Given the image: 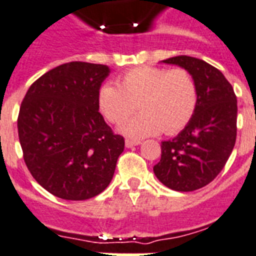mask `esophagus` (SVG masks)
<instances>
[{"label": "esophagus", "mask_w": 256, "mask_h": 256, "mask_svg": "<svg viewBox=\"0 0 256 256\" xmlns=\"http://www.w3.org/2000/svg\"><path fill=\"white\" fill-rule=\"evenodd\" d=\"M124 144H126V147H128V148H130V147H134V146H138V144H140V140H135V139H126V140H124Z\"/></svg>", "instance_id": "1"}]
</instances>
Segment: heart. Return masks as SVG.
Returning <instances> with one entry per match:
<instances>
[{"label":"heart","instance_id":"b5f03b06","mask_svg":"<svg viewBox=\"0 0 256 256\" xmlns=\"http://www.w3.org/2000/svg\"><path fill=\"white\" fill-rule=\"evenodd\" d=\"M197 86L186 70L142 67L126 70L117 85L106 82L98 90V109L112 124H121L138 108L140 113L122 124L132 138L172 135L186 128L197 106Z\"/></svg>","mask_w":256,"mask_h":256}]
</instances>
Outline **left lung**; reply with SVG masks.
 I'll return each instance as SVG.
<instances>
[{"label": "left lung", "mask_w": 256, "mask_h": 256, "mask_svg": "<svg viewBox=\"0 0 256 256\" xmlns=\"http://www.w3.org/2000/svg\"><path fill=\"white\" fill-rule=\"evenodd\" d=\"M192 74L197 106L184 130L162 142L154 174L168 188L192 192L213 182L229 159L236 139V96L221 70L192 56L163 60Z\"/></svg>", "instance_id": "8db88e82"}]
</instances>
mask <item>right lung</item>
<instances>
[{
  "instance_id": "right-lung-1",
  "label": "right lung",
  "mask_w": 256,
  "mask_h": 256,
  "mask_svg": "<svg viewBox=\"0 0 256 256\" xmlns=\"http://www.w3.org/2000/svg\"><path fill=\"white\" fill-rule=\"evenodd\" d=\"M108 66L70 62L32 82L18 114V136L32 178L63 200H88L113 178L124 136L98 112Z\"/></svg>"
}]
</instances>
